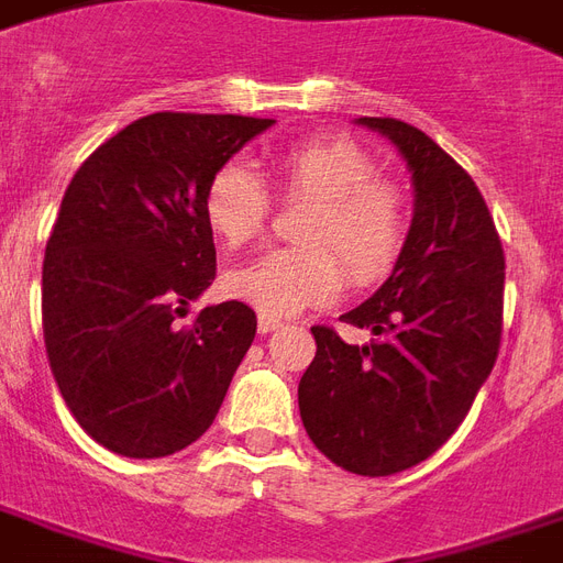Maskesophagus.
Wrapping results in <instances>:
<instances>
[{
	"label": "esophagus",
	"mask_w": 563,
	"mask_h": 563,
	"mask_svg": "<svg viewBox=\"0 0 563 563\" xmlns=\"http://www.w3.org/2000/svg\"><path fill=\"white\" fill-rule=\"evenodd\" d=\"M280 324H283L280 319H274V316L260 313V322H256V328H260V334H271V331H277Z\"/></svg>",
	"instance_id": "obj_1"
}]
</instances>
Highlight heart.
Wrapping results in <instances>:
<instances>
[{
    "mask_svg": "<svg viewBox=\"0 0 563 563\" xmlns=\"http://www.w3.org/2000/svg\"><path fill=\"white\" fill-rule=\"evenodd\" d=\"M271 166L283 197L313 202L298 227L307 244L265 250L227 271V295L277 319L336 298L345 280L340 261L361 286L390 274L406 244L409 208L397 185L378 178L364 145L343 133H316L280 148ZM202 218L227 247L256 239L271 218L260 173L244 161L220 164L202 194Z\"/></svg>",
    "mask_w": 563,
    "mask_h": 563,
    "instance_id": "obj_1",
    "label": "heart"
}]
</instances>
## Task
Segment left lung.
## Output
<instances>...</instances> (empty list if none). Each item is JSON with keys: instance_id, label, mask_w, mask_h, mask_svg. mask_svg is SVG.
I'll return each mask as SVG.
<instances>
[{"instance_id": "1", "label": "left lung", "mask_w": 563, "mask_h": 563, "mask_svg": "<svg viewBox=\"0 0 563 563\" xmlns=\"http://www.w3.org/2000/svg\"><path fill=\"white\" fill-rule=\"evenodd\" d=\"M411 173L415 218L397 265L343 322L366 345L316 324V357L298 385L307 435L340 468L406 472L460 427L501 345L504 250L472 176L423 131L364 115Z\"/></svg>"}]
</instances>
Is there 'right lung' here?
Listing matches in <instances>:
<instances>
[{"label":"right lung","instance_id":"right-lung-1","mask_svg":"<svg viewBox=\"0 0 563 563\" xmlns=\"http://www.w3.org/2000/svg\"><path fill=\"white\" fill-rule=\"evenodd\" d=\"M271 124L152 112L70 178L41 271V322L62 399L107 451L169 456L218 418L256 313L223 301L187 328L178 319L218 268L208 178Z\"/></svg>","mask_w":563,"mask_h":563}]
</instances>
